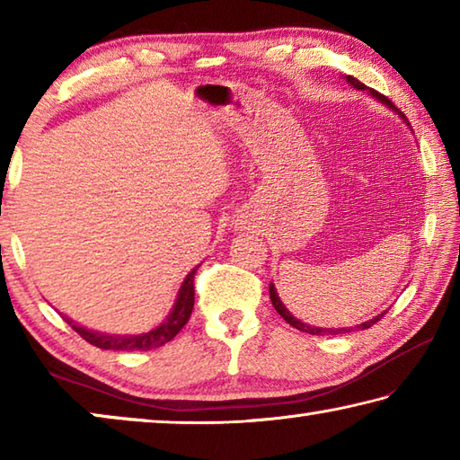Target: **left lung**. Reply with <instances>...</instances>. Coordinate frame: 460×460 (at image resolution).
I'll return each instance as SVG.
<instances>
[{"label": "left lung", "instance_id": "8db88e82", "mask_svg": "<svg viewBox=\"0 0 460 460\" xmlns=\"http://www.w3.org/2000/svg\"><path fill=\"white\" fill-rule=\"evenodd\" d=\"M347 81L351 83L353 87H357V89H363V91H365V89H369V87H365V84H363L361 81H357L355 76H347ZM369 93H371L373 97H377V99L381 101V103H385V105H389V107L398 109V107H395V105L392 103V101H389L385 95H381V93L373 91V89H369ZM403 119H406V118H403ZM270 298H271V305H274V308L278 310V314L282 316L286 323H290V324L294 326V329H298V331H305V332H310V334H324V332H332V334H345V332H351V331L355 329V326H351V329H337V331H331V329H316V326H308V324H305V323L296 321V318H294V316H292L290 313H288V310L284 308L282 302H279V298H278V294H276V288H274V286H270ZM384 314H385V313H384ZM384 314H379V316H376V318H371V321H367V323H361L359 326H357V329H359V331L369 329V326H373V324H376L377 321H381V316H384Z\"/></svg>", "mask_w": 460, "mask_h": 460}]
</instances>
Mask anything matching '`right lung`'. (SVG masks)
I'll list each match as a JSON object with an SVG mask.
<instances>
[{
	"label": "right lung",
	"instance_id": "add662e5",
	"mask_svg": "<svg viewBox=\"0 0 460 460\" xmlns=\"http://www.w3.org/2000/svg\"><path fill=\"white\" fill-rule=\"evenodd\" d=\"M197 270L199 266L194 268L182 282L172 313H170V316L158 326V329H154L150 332L137 334V337H113V334H99L83 329V326L75 324L73 321H68V318L66 323L71 324L84 341L99 349H111V351H150V349H158L162 345H166L168 341H172L176 334L182 331V326L189 323L194 306V276H197Z\"/></svg>",
	"mask_w": 460,
	"mask_h": 460
}]
</instances>
